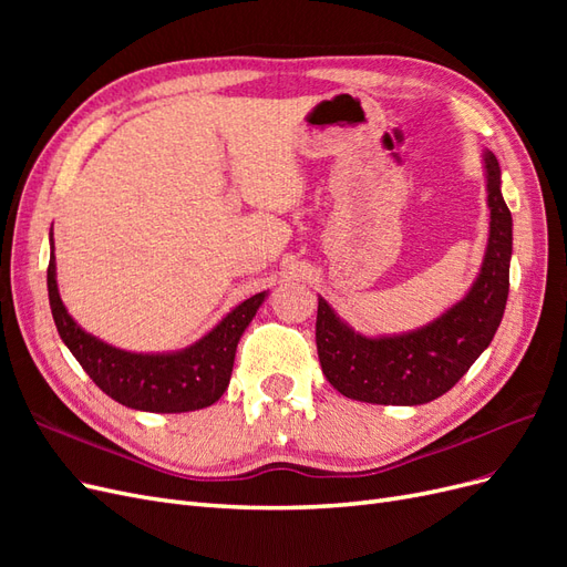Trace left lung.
<instances>
[{"label": "left lung", "instance_id": "left-lung-1", "mask_svg": "<svg viewBox=\"0 0 567 567\" xmlns=\"http://www.w3.org/2000/svg\"><path fill=\"white\" fill-rule=\"evenodd\" d=\"M489 234L471 288L440 317L402 333L367 336L319 296L317 352L329 383L350 400L416 406L452 390L499 329L513 252V219L502 196V167L483 151Z\"/></svg>", "mask_w": 567, "mask_h": 567}]
</instances>
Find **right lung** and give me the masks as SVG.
I'll return each mask as SVG.
<instances>
[{
  "instance_id": "1",
  "label": "right lung",
  "mask_w": 567,
  "mask_h": 567,
  "mask_svg": "<svg viewBox=\"0 0 567 567\" xmlns=\"http://www.w3.org/2000/svg\"><path fill=\"white\" fill-rule=\"evenodd\" d=\"M47 290L56 331L90 379L111 400L151 414H182L215 404L231 381L234 357L269 290L238 302L192 346L173 352H130L87 333L68 315L59 293L54 234H49Z\"/></svg>"
}]
</instances>
